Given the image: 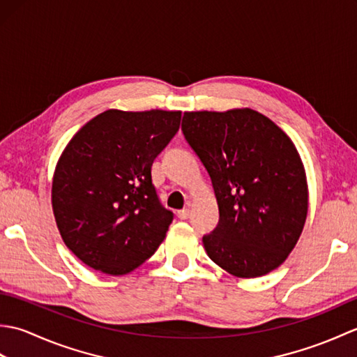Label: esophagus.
<instances>
[{
    "label": "esophagus",
    "instance_id": "1",
    "mask_svg": "<svg viewBox=\"0 0 357 357\" xmlns=\"http://www.w3.org/2000/svg\"><path fill=\"white\" fill-rule=\"evenodd\" d=\"M190 215H192L190 208H183V210L178 211V218L179 219H188V218H190Z\"/></svg>",
    "mask_w": 357,
    "mask_h": 357
}]
</instances>
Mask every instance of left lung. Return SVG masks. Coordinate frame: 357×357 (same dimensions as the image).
Listing matches in <instances>:
<instances>
[{
    "mask_svg": "<svg viewBox=\"0 0 357 357\" xmlns=\"http://www.w3.org/2000/svg\"><path fill=\"white\" fill-rule=\"evenodd\" d=\"M183 133L210 174L219 208L202 238L208 257L238 278L278 268L304 230L308 185L293 141L252 109L185 112Z\"/></svg>",
    "mask_w": 357,
    "mask_h": 357,
    "instance_id": "8db88e82",
    "label": "left lung"
}]
</instances>
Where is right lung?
<instances>
[{
	"label": "right lung",
	"instance_id": "right-lung-1",
	"mask_svg": "<svg viewBox=\"0 0 357 357\" xmlns=\"http://www.w3.org/2000/svg\"><path fill=\"white\" fill-rule=\"evenodd\" d=\"M181 112L110 109L75 133L52 181L59 234L89 267L121 276L165 238L173 213L159 204L151 164L176 135Z\"/></svg>",
	"mask_w": 357,
	"mask_h": 357
}]
</instances>
